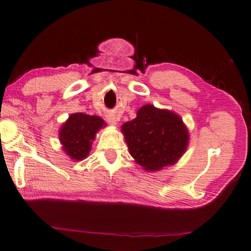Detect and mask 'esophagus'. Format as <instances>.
<instances>
[{
	"label": "esophagus",
	"instance_id": "1",
	"mask_svg": "<svg viewBox=\"0 0 251 251\" xmlns=\"http://www.w3.org/2000/svg\"><path fill=\"white\" fill-rule=\"evenodd\" d=\"M107 122H108L110 125L117 126L118 122H119V117L117 116V115L109 113V114H107Z\"/></svg>",
	"mask_w": 251,
	"mask_h": 251
}]
</instances>
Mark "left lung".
<instances>
[{
  "label": "left lung",
  "instance_id": "1",
  "mask_svg": "<svg viewBox=\"0 0 251 251\" xmlns=\"http://www.w3.org/2000/svg\"><path fill=\"white\" fill-rule=\"evenodd\" d=\"M129 154L147 172L176 164L189 146L190 134L182 118L169 109L146 104L136 117L122 125Z\"/></svg>",
  "mask_w": 251,
  "mask_h": 251
}]
</instances>
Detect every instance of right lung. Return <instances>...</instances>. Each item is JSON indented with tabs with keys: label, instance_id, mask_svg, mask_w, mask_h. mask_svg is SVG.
<instances>
[{
	"label": "right lung",
	"instance_id": "obj_1",
	"mask_svg": "<svg viewBox=\"0 0 251 251\" xmlns=\"http://www.w3.org/2000/svg\"><path fill=\"white\" fill-rule=\"evenodd\" d=\"M104 119L96 115L71 114L59 129L62 150L73 161H82L88 156L96 134L104 128Z\"/></svg>",
	"mask_w": 251,
	"mask_h": 251
}]
</instances>
